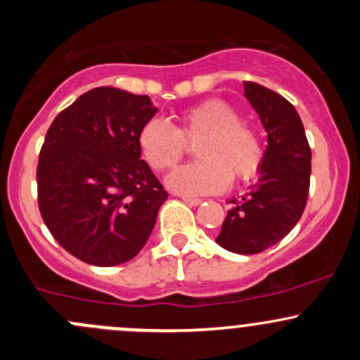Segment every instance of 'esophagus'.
<instances>
[{
  "label": "esophagus",
  "instance_id": "1",
  "mask_svg": "<svg viewBox=\"0 0 360 360\" xmlns=\"http://www.w3.org/2000/svg\"><path fill=\"white\" fill-rule=\"evenodd\" d=\"M183 198V202H186L188 205H200L202 200L200 198H191V197H181Z\"/></svg>",
  "mask_w": 360,
  "mask_h": 360
}]
</instances>
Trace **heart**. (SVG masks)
I'll list each match as a JSON object with an SVG mask.
<instances>
[{"label":"heart","instance_id":"1","mask_svg":"<svg viewBox=\"0 0 360 360\" xmlns=\"http://www.w3.org/2000/svg\"><path fill=\"white\" fill-rule=\"evenodd\" d=\"M198 141L195 155L200 162L179 167L167 177V186L183 197H207L226 190L231 176L248 181L263 162V148L256 132L240 122L233 106L221 99H207L179 115L177 127L153 118L144 123L137 146L148 165L167 172L186 155V144Z\"/></svg>","mask_w":360,"mask_h":360}]
</instances>
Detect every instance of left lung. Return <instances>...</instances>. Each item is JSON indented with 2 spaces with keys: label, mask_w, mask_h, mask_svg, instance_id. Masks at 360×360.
<instances>
[{
  "label": "left lung",
  "mask_w": 360,
  "mask_h": 360,
  "mask_svg": "<svg viewBox=\"0 0 360 360\" xmlns=\"http://www.w3.org/2000/svg\"><path fill=\"white\" fill-rule=\"evenodd\" d=\"M244 96L259 115L268 146L259 179L233 203L216 242L235 254H257L281 242L296 226L310 190L311 151L300 115L288 99L254 82Z\"/></svg>",
  "instance_id": "1"
}]
</instances>
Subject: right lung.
I'll return each instance as SVG.
<instances>
[{"label": "right lung", "instance_id": "add662e5", "mask_svg": "<svg viewBox=\"0 0 360 360\" xmlns=\"http://www.w3.org/2000/svg\"><path fill=\"white\" fill-rule=\"evenodd\" d=\"M157 112L150 97L97 86L60 111L39 151L43 221L78 259L116 266L139 254L169 193L141 160L137 136Z\"/></svg>", "mask_w": 360, "mask_h": 360}]
</instances>
